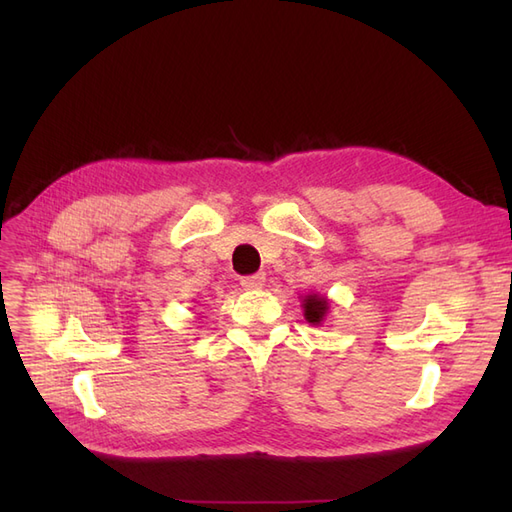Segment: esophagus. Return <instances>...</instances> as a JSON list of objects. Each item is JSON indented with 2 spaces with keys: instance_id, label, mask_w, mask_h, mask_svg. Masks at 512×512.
<instances>
[{
  "instance_id": "34e87169",
  "label": "esophagus",
  "mask_w": 512,
  "mask_h": 512,
  "mask_svg": "<svg viewBox=\"0 0 512 512\" xmlns=\"http://www.w3.org/2000/svg\"><path fill=\"white\" fill-rule=\"evenodd\" d=\"M241 286H243V290H260L262 286H265V273L241 277Z\"/></svg>"
}]
</instances>
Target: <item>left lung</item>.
<instances>
[{"mask_svg":"<svg viewBox=\"0 0 512 512\" xmlns=\"http://www.w3.org/2000/svg\"><path fill=\"white\" fill-rule=\"evenodd\" d=\"M301 307H303V316L309 324H314V327H322V322L329 316L331 301L327 297H322V294L312 292V294H305V297H301Z\"/></svg>","mask_w":512,"mask_h":512,"instance_id":"obj_1","label":"left lung"}]
</instances>
